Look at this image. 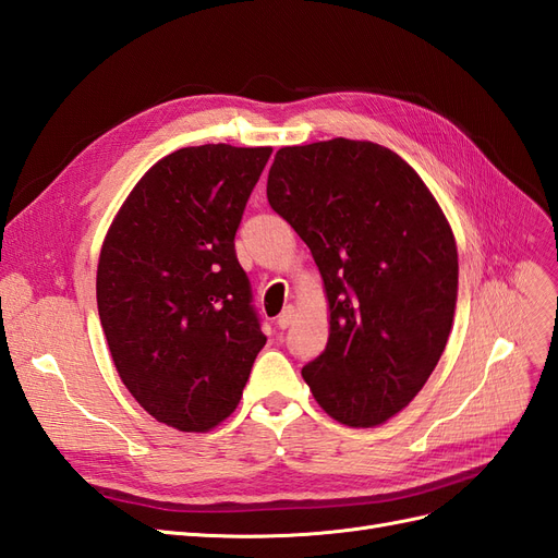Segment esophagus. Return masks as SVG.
Listing matches in <instances>:
<instances>
[{
	"instance_id": "esophagus-1",
	"label": "esophagus",
	"mask_w": 558,
	"mask_h": 558,
	"mask_svg": "<svg viewBox=\"0 0 558 558\" xmlns=\"http://www.w3.org/2000/svg\"><path fill=\"white\" fill-rule=\"evenodd\" d=\"M293 320H295V307L289 305V307H286V310L277 316V328L286 330V328H289V326L293 324Z\"/></svg>"
}]
</instances>
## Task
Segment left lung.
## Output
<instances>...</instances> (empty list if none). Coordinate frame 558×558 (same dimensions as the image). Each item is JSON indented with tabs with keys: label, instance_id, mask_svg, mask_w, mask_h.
Wrapping results in <instances>:
<instances>
[{
	"label": "left lung",
	"instance_id": "1",
	"mask_svg": "<svg viewBox=\"0 0 558 558\" xmlns=\"http://www.w3.org/2000/svg\"><path fill=\"white\" fill-rule=\"evenodd\" d=\"M267 199L330 305L326 351L302 377L340 424H384L424 388L453 324L459 253L440 205L393 150L344 137L279 148Z\"/></svg>",
	"mask_w": 558,
	"mask_h": 558
}]
</instances>
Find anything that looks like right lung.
<instances>
[{"label":"right lung","instance_id":"right-lung-1","mask_svg":"<svg viewBox=\"0 0 558 558\" xmlns=\"http://www.w3.org/2000/svg\"><path fill=\"white\" fill-rule=\"evenodd\" d=\"M269 156V146L230 144L165 156L99 253L97 310L113 365L132 398L177 430L228 418L265 347L234 232Z\"/></svg>","mask_w":558,"mask_h":558}]
</instances>
